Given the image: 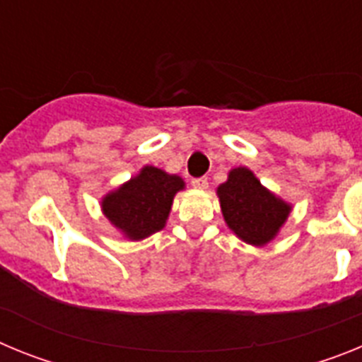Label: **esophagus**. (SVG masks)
<instances>
[{"mask_svg": "<svg viewBox=\"0 0 362 362\" xmlns=\"http://www.w3.org/2000/svg\"><path fill=\"white\" fill-rule=\"evenodd\" d=\"M192 187L199 188V190H204V188L209 187V179L206 177H196L192 179Z\"/></svg>", "mask_w": 362, "mask_h": 362, "instance_id": "1", "label": "esophagus"}]
</instances>
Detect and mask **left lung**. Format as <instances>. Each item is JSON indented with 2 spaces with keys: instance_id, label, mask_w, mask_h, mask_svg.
<instances>
[{
  "instance_id": "obj_1",
  "label": "left lung",
  "mask_w": 362,
  "mask_h": 362,
  "mask_svg": "<svg viewBox=\"0 0 362 362\" xmlns=\"http://www.w3.org/2000/svg\"><path fill=\"white\" fill-rule=\"evenodd\" d=\"M217 196L228 228L254 246L276 238L292 212V204L264 188L246 166L228 172V179L217 187Z\"/></svg>"
}]
</instances>
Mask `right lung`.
Instances as JSON below:
<instances>
[{"mask_svg":"<svg viewBox=\"0 0 362 362\" xmlns=\"http://www.w3.org/2000/svg\"><path fill=\"white\" fill-rule=\"evenodd\" d=\"M185 181L156 166H143L141 172L101 201L105 217L130 241H139L165 228L172 201Z\"/></svg>","mask_w":362,"mask_h":362,"instance_id":"obj_1","label":"right lung"}]
</instances>
